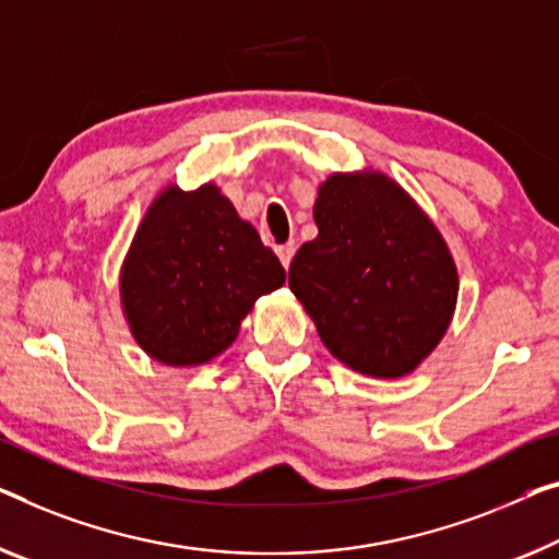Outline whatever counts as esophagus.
I'll return each mask as SVG.
<instances>
[{"instance_id": "1", "label": "esophagus", "mask_w": 559, "mask_h": 559, "mask_svg": "<svg viewBox=\"0 0 559 559\" xmlns=\"http://www.w3.org/2000/svg\"><path fill=\"white\" fill-rule=\"evenodd\" d=\"M276 253H278V258H281L283 269H288V265H290V261H294L296 246H294V243H283V246H278V248H276Z\"/></svg>"}]
</instances>
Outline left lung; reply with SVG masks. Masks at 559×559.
<instances>
[{"label":"left lung","instance_id":"8db88e82","mask_svg":"<svg viewBox=\"0 0 559 559\" xmlns=\"http://www.w3.org/2000/svg\"><path fill=\"white\" fill-rule=\"evenodd\" d=\"M319 236L288 286L323 346L373 379L412 373L452 323L460 276L429 215L384 173H333L313 205Z\"/></svg>","mask_w":559,"mask_h":559}]
</instances>
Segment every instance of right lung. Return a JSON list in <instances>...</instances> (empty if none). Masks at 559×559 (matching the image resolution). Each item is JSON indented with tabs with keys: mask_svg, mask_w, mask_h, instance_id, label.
Masks as SVG:
<instances>
[{
	"mask_svg": "<svg viewBox=\"0 0 559 559\" xmlns=\"http://www.w3.org/2000/svg\"><path fill=\"white\" fill-rule=\"evenodd\" d=\"M286 271L218 186H168L147 207L120 271L122 313L150 359L200 366L226 352L255 298Z\"/></svg>",
	"mask_w": 559,
	"mask_h": 559,
	"instance_id": "add662e5",
	"label": "right lung"
}]
</instances>
